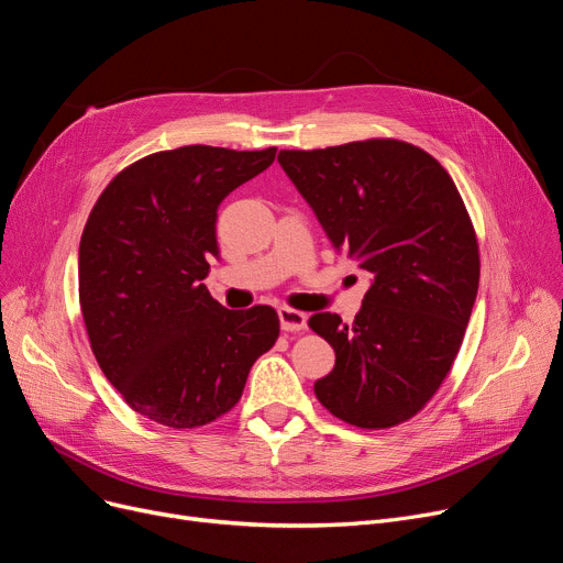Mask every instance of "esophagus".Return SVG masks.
Masks as SVG:
<instances>
[{"label":"esophagus","instance_id":"obj_1","mask_svg":"<svg viewBox=\"0 0 563 563\" xmlns=\"http://www.w3.org/2000/svg\"><path fill=\"white\" fill-rule=\"evenodd\" d=\"M278 317H280V327L283 331L287 333H299L306 329V322H308V314L301 312V310H295V308H278Z\"/></svg>","mask_w":563,"mask_h":563}]
</instances>
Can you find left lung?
I'll return each instance as SVG.
<instances>
[{
	"label": "left lung",
	"mask_w": 563,
	"mask_h": 563,
	"mask_svg": "<svg viewBox=\"0 0 563 563\" xmlns=\"http://www.w3.org/2000/svg\"><path fill=\"white\" fill-rule=\"evenodd\" d=\"M278 163L333 249L373 276L352 324L335 312L308 320L335 352L317 400L356 428L409 421L451 373L476 301L467 207L439 161L402 140L283 150Z\"/></svg>",
	"instance_id": "8db88e82"
}]
</instances>
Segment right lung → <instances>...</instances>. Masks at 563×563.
Masks as SVG:
<instances>
[{"mask_svg": "<svg viewBox=\"0 0 563 563\" xmlns=\"http://www.w3.org/2000/svg\"><path fill=\"white\" fill-rule=\"evenodd\" d=\"M274 158L276 146L150 154L121 169L87 218L78 291L91 352L144 419L175 430L216 421L276 345L272 306L228 310L202 283L218 255V205Z\"/></svg>", "mask_w": 563, "mask_h": 563, "instance_id": "right-lung-1", "label": "right lung"}]
</instances>
